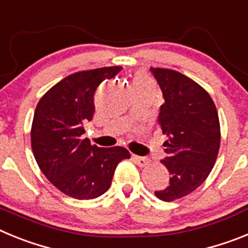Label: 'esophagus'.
Returning <instances> with one entry per match:
<instances>
[{"instance_id": "esophagus-1", "label": "esophagus", "mask_w": 248, "mask_h": 248, "mask_svg": "<svg viewBox=\"0 0 248 248\" xmlns=\"http://www.w3.org/2000/svg\"><path fill=\"white\" fill-rule=\"evenodd\" d=\"M133 160L140 167H146V166L150 163V160H148L147 157H141V156H133Z\"/></svg>"}]
</instances>
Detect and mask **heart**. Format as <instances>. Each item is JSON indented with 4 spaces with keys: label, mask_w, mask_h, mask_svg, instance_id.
<instances>
[{
    "label": "heart",
    "mask_w": 248,
    "mask_h": 248,
    "mask_svg": "<svg viewBox=\"0 0 248 248\" xmlns=\"http://www.w3.org/2000/svg\"><path fill=\"white\" fill-rule=\"evenodd\" d=\"M139 87H154V82L146 76L145 73H137L133 79V88Z\"/></svg>",
    "instance_id": "b5f03b06"
}]
</instances>
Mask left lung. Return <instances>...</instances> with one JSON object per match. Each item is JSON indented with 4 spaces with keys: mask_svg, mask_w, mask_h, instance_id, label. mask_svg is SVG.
Segmentation results:
<instances>
[{
    "mask_svg": "<svg viewBox=\"0 0 248 248\" xmlns=\"http://www.w3.org/2000/svg\"><path fill=\"white\" fill-rule=\"evenodd\" d=\"M165 103L158 126L167 141L161 162L169 170L170 185L156 191L162 201H175L193 192L208 177L216 162L221 130L216 106L203 87L169 68L151 67Z\"/></svg>",
    "mask_w": 248,
    "mask_h": 248,
    "instance_id": "1",
    "label": "left lung"
}]
</instances>
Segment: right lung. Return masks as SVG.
<instances>
[{"instance_id": "right-lung-1", "label": "right lung", "mask_w": 248, "mask_h": 248, "mask_svg": "<svg viewBox=\"0 0 248 248\" xmlns=\"http://www.w3.org/2000/svg\"><path fill=\"white\" fill-rule=\"evenodd\" d=\"M121 66L79 71L64 77L38 101L31 127V146L38 167L64 195L92 200L109 188L117 165L130 158L124 147L101 148L83 139V124L94 112L93 94Z\"/></svg>"}]
</instances>
